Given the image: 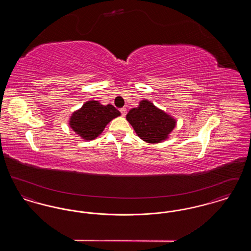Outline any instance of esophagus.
Masks as SVG:
<instances>
[{
  "label": "esophagus",
  "instance_id": "esophagus-1",
  "mask_svg": "<svg viewBox=\"0 0 251 251\" xmlns=\"http://www.w3.org/2000/svg\"><path fill=\"white\" fill-rule=\"evenodd\" d=\"M120 113H121V116H122V117H125L126 114H127V109H126V108H121V109H120Z\"/></svg>",
  "mask_w": 251,
  "mask_h": 251
}]
</instances>
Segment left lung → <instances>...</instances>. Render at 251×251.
Masks as SVG:
<instances>
[{
	"instance_id": "left-lung-1",
	"label": "left lung",
	"mask_w": 251,
	"mask_h": 251,
	"mask_svg": "<svg viewBox=\"0 0 251 251\" xmlns=\"http://www.w3.org/2000/svg\"><path fill=\"white\" fill-rule=\"evenodd\" d=\"M126 120L143 141L151 144L167 140L177 123L173 117L148 100H141L137 107L131 109Z\"/></svg>"
}]
</instances>
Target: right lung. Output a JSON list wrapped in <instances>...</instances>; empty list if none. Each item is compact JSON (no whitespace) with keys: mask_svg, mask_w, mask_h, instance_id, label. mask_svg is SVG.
Listing matches in <instances>:
<instances>
[{"mask_svg":"<svg viewBox=\"0 0 251 251\" xmlns=\"http://www.w3.org/2000/svg\"><path fill=\"white\" fill-rule=\"evenodd\" d=\"M120 116V111L112 104L102 105L92 100L72 113L69 125L84 140H93L103 131L111 120Z\"/></svg>","mask_w":251,"mask_h":251,"instance_id":"obj_1","label":"right lung"}]
</instances>
